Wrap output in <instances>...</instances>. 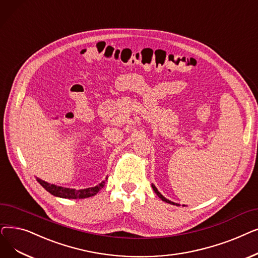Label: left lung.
<instances>
[{"mask_svg": "<svg viewBox=\"0 0 258 258\" xmlns=\"http://www.w3.org/2000/svg\"><path fill=\"white\" fill-rule=\"evenodd\" d=\"M151 186H152V188H153V191H154V192L156 193V195H157V196H158V198H159V199H161V200H162L163 202H165V203H168V204H170V205H176V206H179V204L173 203V202H171V201L167 200L166 198H164V196H163V195H162L161 193H159V192H158L157 188H156V187H155V186L153 185V183H152V185H151ZM182 206H183V207H185V205H182Z\"/></svg>", "mask_w": 258, "mask_h": 258, "instance_id": "8db88e82", "label": "left lung"}]
</instances>
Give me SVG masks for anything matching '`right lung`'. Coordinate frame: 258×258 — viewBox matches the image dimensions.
Returning <instances> with one entry per match:
<instances>
[{
	"label": "right lung",
	"mask_w": 258,
	"mask_h": 258,
	"mask_svg": "<svg viewBox=\"0 0 258 258\" xmlns=\"http://www.w3.org/2000/svg\"><path fill=\"white\" fill-rule=\"evenodd\" d=\"M108 177H106L107 180ZM36 180L40 182V185L50 194L56 196V198H62V199H71V200H77V199H87L90 198V196L95 195L97 192H99L104 186L106 180H103L100 182L99 185H96L94 187L90 188H86V189H72V188H65V187H60L53 185V183H49L39 177H36Z\"/></svg>",
	"instance_id": "right-lung-1"
}]
</instances>
